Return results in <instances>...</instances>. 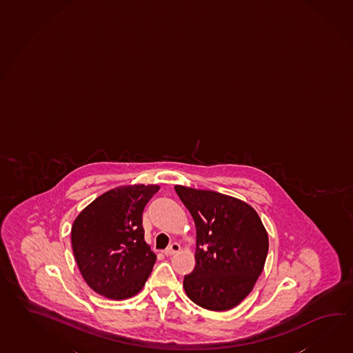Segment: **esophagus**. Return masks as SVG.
Segmentation results:
<instances>
[{"label":"esophagus","mask_w":353,"mask_h":353,"mask_svg":"<svg viewBox=\"0 0 353 353\" xmlns=\"http://www.w3.org/2000/svg\"><path fill=\"white\" fill-rule=\"evenodd\" d=\"M181 246L179 243H172L165 250V256H171L174 252H180Z\"/></svg>","instance_id":"esophagus-1"}]
</instances>
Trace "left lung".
<instances>
[{"label": "left lung", "instance_id": "8db88e82", "mask_svg": "<svg viewBox=\"0 0 353 353\" xmlns=\"http://www.w3.org/2000/svg\"><path fill=\"white\" fill-rule=\"evenodd\" d=\"M196 225V265L185 275L188 298L215 312L236 307L264 269L269 239L256 211L215 191L174 186Z\"/></svg>", "mask_w": 353, "mask_h": 353}]
</instances>
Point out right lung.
<instances>
[{
    "instance_id": "add662e5",
    "label": "right lung",
    "mask_w": 353,
    "mask_h": 353,
    "mask_svg": "<svg viewBox=\"0 0 353 353\" xmlns=\"http://www.w3.org/2000/svg\"><path fill=\"white\" fill-rule=\"evenodd\" d=\"M156 185L110 190L80 212L72 228L74 256L88 285L98 294L122 301L137 294L156 263L144 241V206Z\"/></svg>"
}]
</instances>
